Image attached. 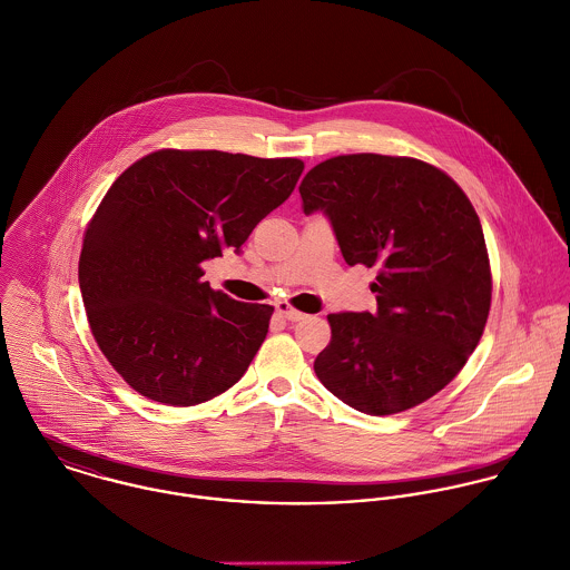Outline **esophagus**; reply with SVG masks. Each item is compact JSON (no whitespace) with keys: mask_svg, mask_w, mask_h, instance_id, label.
Here are the masks:
<instances>
[{"mask_svg":"<svg viewBox=\"0 0 570 570\" xmlns=\"http://www.w3.org/2000/svg\"><path fill=\"white\" fill-rule=\"evenodd\" d=\"M277 315H282V317H284V320H288V322H302V320H306V315H304V313L295 311V308H293V306H288L286 302L277 304Z\"/></svg>","mask_w":570,"mask_h":570,"instance_id":"1","label":"esophagus"}]
</instances>
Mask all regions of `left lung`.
<instances>
[{
    "label": "left lung",
    "instance_id": "8db88e82",
    "mask_svg": "<svg viewBox=\"0 0 570 570\" xmlns=\"http://www.w3.org/2000/svg\"><path fill=\"white\" fill-rule=\"evenodd\" d=\"M304 214L322 212L343 259L376 266V313L328 315L315 374L345 405L385 416L441 392L482 337L491 306L484 235L441 169L401 156L350 154L313 167Z\"/></svg>",
    "mask_w": 570,
    "mask_h": 570
}]
</instances>
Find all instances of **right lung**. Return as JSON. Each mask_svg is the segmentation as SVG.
<instances>
[{
    "instance_id": "add662e5",
    "label": "right lung",
    "mask_w": 570,
    "mask_h": 570,
    "mask_svg": "<svg viewBox=\"0 0 570 570\" xmlns=\"http://www.w3.org/2000/svg\"><path fill=\"white\" fill-rule=\"evenodd\" d=\"M304 163L227 151H154L125 169L88 225L79 286L92 335L142 396L189 407L235 385L273 306L203 282L295 189Z\"/></svg>"
}]
</instances>
